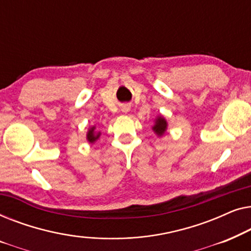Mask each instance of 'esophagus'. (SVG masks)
<instances>
[{"mask_svg": "<svg viewBox=\"0 0 251 251\" xmlns=\"http://www.w3.org/2000/svg\"><path fill=\"white\" fill-rule=\"evenodd\" d=\"M126 111H128V108H126Z\"/></svg>", "mask_w": 251, "mask_h": 251, "instance_id": "34e87169", "label": "esophagus"}]
</instances>
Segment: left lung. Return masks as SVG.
I'll return each mask as SVG.
<instances>
[{
  "instance_id": "obj_1",
  "label": "left lung",
  "mask_w": 251,
  "mask_h": 251,
  "mask_svg": "<svg viewBox=\"0 0 251 251\" xmlns=\"http://www.w3.org/2000/svg\"><path fill=\"white\" fill-rule=\"evenodd\" d=\"M167 126H168V123L166 121V119L163 118L162 115H159L155 120V125L153 126V131L156 133L157 136H163L164 133H166V130H167Z\"/></svg>"
}]
</instances>
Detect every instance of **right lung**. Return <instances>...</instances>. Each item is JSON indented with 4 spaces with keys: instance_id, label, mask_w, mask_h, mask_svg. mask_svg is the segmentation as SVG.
Returning <instances> with one entry per match:
<instances>
[{
    "instance_id": "add662e5",
    "label": "right lung",
    "mask_w": 251,
    "mask_h": 251,
    "mask_svg": "<svg viewBox=\"0 0 251 251\" xmlns=\"http://www.w3.org/2000/svg\"><path fill=\"white\" fill-rule=\"evenodd\" d=\"M99 136H100V132H96V126H91L87 132V139L91 144H94L99 138Z\"/></svg>"
}]
</instances>
